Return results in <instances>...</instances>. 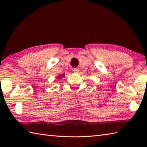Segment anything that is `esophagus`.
I'll list each match as a JSON object with an SVG mask.
<instances>
[{
  "label": "esophagus",
  "mask_w": 147,
  "mask_h": 147,
  "mask_svg": "<svg viewBox=\"0 0 147 147\" xmlns=\"http://www.w3.org/2000/svg\"><path fill=\"white\" fill-rule=\"evenodd\" d=\"M73 71H74V73H78L80 70H79L78 68H74V69H73Z\"/></svg>",
  "instance_id": "esophagus-1"
}]
</instances>
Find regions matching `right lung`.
Returning <instances> with one entry per match:
<instances>
[{"mask_svg": "<svg viewBox=\"0 0 147 147\" xmlns=\"http://www.w3.org/2000/svg\"><path fill=\"white\" fill-rule=\"evenodd\" d=\"M63 76H65V74H62L61 76H58V78H62V77H63Z\"/></svg>", "mask_w": 147, "mask_h": 147, "instance_id": "add662e5", "label": "right lung"}]
</instances>
